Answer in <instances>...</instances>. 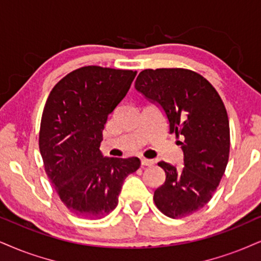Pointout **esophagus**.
<instances>
[{
	"label": "esophagus",
	"mask_w": 261,
	"mask_h": 261,
	"mask_svg": "<svg viewBox=\"0 0 261 261\" xmlns=\"http://www.w3.org/2000/svg\"><path fill=\"white\" fill-rule=\"evenodd\" d=\"M141 166H152L153 165V161L149 160V159H141Z\"/></svg>",
	"instance_id": "1"
}]
</instances>
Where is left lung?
Wrapping results in <instances>:
<instances>
[{"label": "left lung", "mask_w": 261, "mask_h": 261, "mask_svg": "<svg viewBox=\"0 0 261 261\" xmlns=\"http://www.w3.org/2000/svg\"><path fill=\"white\" fill-rule=\"evenodd\" d=\"M136 89L165 111L169 133L184 152V168L160 162L166 181L153 194L157 208L181 219L211 201L226 169L230 127L220 95L203 76L188 69H146L137 77Z\"/></svg>", "instance_id": "obj_1"}]
</instances>
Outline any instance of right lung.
Instances as JSON below:
<instances>
[{"mask_svg":"<svg viewBox=\"0 0 261 261\" xmlns=\"http://www.w3.org/2000/svg\"><path fill=\"white\" fill-rule=\"evenodd\" d=\"M137 71L83 66L54 86L41 118L38 145L44 170L65 207L77 217L101 219L117 207L122 184L140 167L138 157L102 156L108 116Z\"/></svg>","mask_w":261,"mask_h":261,"instance_id":"obj_1","label":"right lung"}]
</instances>
